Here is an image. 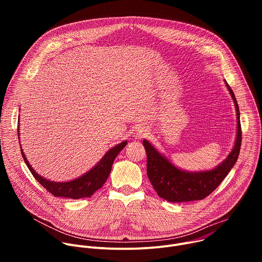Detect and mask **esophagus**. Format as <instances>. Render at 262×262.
<instances>
[{"mask_svg":"<svg viewBox=\"0 0 262 262\" xmlns=\"http://www.w3.org/2000/svg\"><path fill=\"white\" fill-rule=\"evenodd\" d=\"M149 135L148 133V129L145 128V127H140L136 130V133L134 134V138L135 139H138V140H141L143 138H146L147 136Z\"/></svg>","mask_w":262,"mask_h":262,"instance_id":"1","label":"esophagus"}]
</instances>
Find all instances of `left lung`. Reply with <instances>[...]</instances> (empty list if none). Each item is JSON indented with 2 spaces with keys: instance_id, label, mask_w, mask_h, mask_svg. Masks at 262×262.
I'll return each instance as SVG.
<instances>
[{
  "instance_id": "left-lung-1",
  "label": "left lung",
  "mask_w": 262,
  "mask_h": 262,
  "mask_svg": "<svg viewBox=\"0 0 262 262\" xmlns=\"http://www.w3.org/2000/svg\"><path fill=\"white\" fill-rule=\"evenodd\" d=\"M225 83L236 108L237 135L232 151L216 168L203 172H185L179 170L162 156L150 143L146 140L143 141L147 154V176L161 198L169 202L202 200L217 188L236 163L242 145L239 108L232 89L227 82Z\"/></svg>"
}]
</instances>
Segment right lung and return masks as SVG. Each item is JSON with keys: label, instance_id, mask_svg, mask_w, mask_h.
Listing matches in <instances>:
<instances>
[{"label": "right lung", "instance_id": "obj_1", "mask_svg": "<svg viewBox=\"0 0 262 262\" xmlns=\"http://www.w3.org/2000/svg\"><path fill=\"white\" fill-rule=\"evenodd\" d=\"M17 134L19 136V132H17ZM126 144L127 142L124 141L118 144L117 146L110 149V150L104 155V157L100 160V162L93 169H91L89 172H87L83 176L67 182H55L39 176L33 170V168L27 161L23 152V149H20V150H21L23 159L27 164L29 170L31 171L32 175L43 186L45 189H47L49 193H51L55 197L80 199L85 197H91L97 190L101 188L111 173L112 165H113L114 160L116 159L118 154L125 147Z\"/></svg>", "mask_w": 262, "mask_h": 262}]
</instances>
